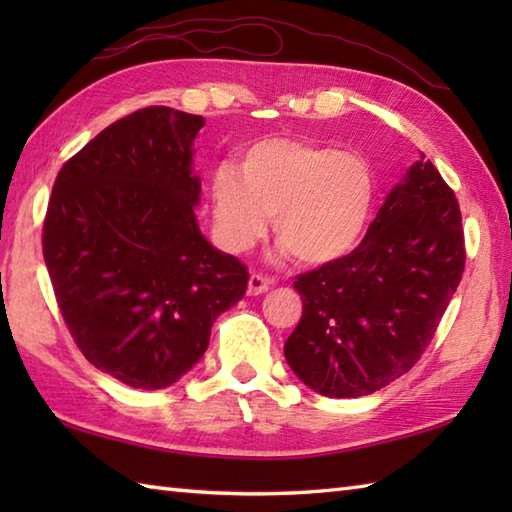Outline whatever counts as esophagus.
Instances as JSON below:
<instances>
[{
    "mask_svg": "<svg viewBox=\"0 0 512 512\" xmlns=\"http://www.w3.org/2000/svg\"><path fill=\"white\" fill-rule=\"evenodd\" d=\"M270 286H273V281H270L268 277H262L253 273L248 277V295L255 297V295H264V292L270 290Z\"/></svg>",
    "mask_w": 512,
    "mask_h": 512,
    "instance_id": "esophagus-1",
    "label": "esophagus"
}]
</instances>
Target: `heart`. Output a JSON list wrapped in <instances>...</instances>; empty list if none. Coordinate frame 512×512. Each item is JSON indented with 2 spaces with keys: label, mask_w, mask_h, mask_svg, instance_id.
<instances>
[{
  "label": "heart",
  "mask_w": 512,
  "mask_h": 512,
  "mask_svg": "<svg viewBox=\"0 0 512 512\" xmlns=\"http://www.w3.org/2000/svg\"><path fill=\"white\" fill-rule=\"evenodd\" d=\"M217 235L248 250L275 215L281 255L328 266L363 242L376 202V176L356 151L306 138H262L242 151L239 171L220 165L209 182Z\"/></svg>",
  "instance_id": "1"
}]
</instances>
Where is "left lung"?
I'll list each match as a JSON object with an SVG mask.
<instances>
[{
	"mask_svg": "<svg viewBox=\"0 0 512 512\" xmlns=\"http://www.w3.org/2000/svg\"><path fill=\"white\" fill-rule=\"evenodd\" d=\"M460 204L431 160L413 162L352 255L299 275L303 314L284 356L328 398L374 394L427 350L464 273Z\"/></svg>",
	"mask_w": 512,
	"mask_h": 512,
	"instance_id": "left-lung-1",
	"label": "left lung"
}]
</instances>
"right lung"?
I'll use <instances>...</instances> for the list:
<instances>
[{
	"label": "right lung",
	"instance_id": "right-lung-1",
	"mask_svg": "<svg viewBox=\"0 0 512 512\" xmlns=\"http://www.w3.org/2000/svg\"><path fill=\"white\" fill-rule=\"evenodd\" d=\"M202 127L162 105L129 114L65 162L48 202L43 259L63 321L96 369L136 389L187 374L248 286L195 217Z\"/></svg>",
	"mask_w": 512,
	"mask_h": 512
}]
</instances>
